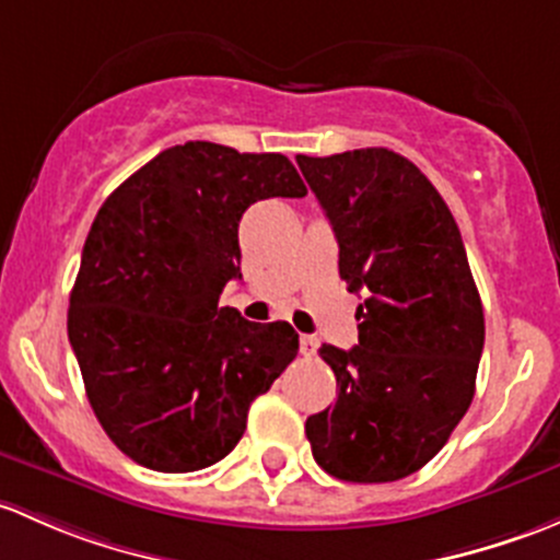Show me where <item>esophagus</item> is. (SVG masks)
Wrapping results in <instances>:
<instances>
[{"label": "esophagus", "instance_id": "1", "mask_svg": "<svg viewBox=\"0 0 560 560\" xmlns=\"http://www.w3.org/2000/svg\"><path fill=\"white\" fill-rule=\"evenodd\" d=\"M318 337H313V334H302V337H299V353L302 355H315V350H318Z\"/></svg>", "mask_w": 560, "mask_h": 560}]
</instances>
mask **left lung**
Here are the masks:
<instances>
[{
  "label": "left lung",
  "mask_w": 560,
  "mask_h": 560,
  "mask_svg": "<svg viewBox=\"0 0 560 560\" xmlns=\"http://www.w3.org/2000/svg\"><path fill=\"white\" fill-rule=\"evenodd\" d=\"M296 164L337 234L339 278L366 296L359 345L320 348L337 401L304 431L337 480H401L445 447L475 396L486 318L464 240L429 177L388 148Z\"/></svg>",
  "instance_id": "8db88e82"
}]
</instances>
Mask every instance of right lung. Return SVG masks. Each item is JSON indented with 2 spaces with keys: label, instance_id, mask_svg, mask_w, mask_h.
Masks as SVG:
<instances>
[{
  "label": "right lung",
  "instance_id": "obj_1",
  "mask_svg": "<svg viewBox=\"0 0 560 560\" xmlns=\"http://www.w3.org/2000/svg\"><path fill=\"white\" fill-rule=\"evenodd\" d=\"M280 153L215 142L161 151L96 212L69 296L67 331L94 415L120 453L155 471L226 458L247 409L299 353L285 320L218 307L240 280V218L304 196Z\"/></svg>",
  "mask_w": 560,
  "mask_h": 560
}]
</instances>
